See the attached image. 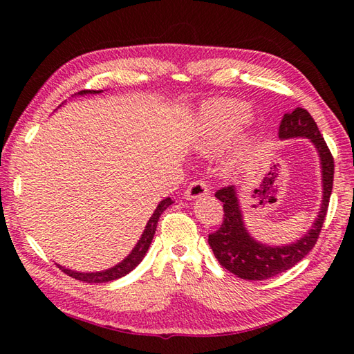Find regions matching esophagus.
<instances>
[{"mask_svg":"<svg viewBox=\"0 0 354 354\" xmlns=\"http://www.w3.org/2000/svg\"><path fill=\"white\" fill-rule=\"evenodd\" d=\"M209 189L208 185L205 184V181H202V179H198V181H193L189 189L185 190V198L187 199H198V198H202L205 196V194H208Z\"/></svg>","mask_w":354,"mask_h":354,"instance_id":"1","label":"esophagus"}]
</instances>
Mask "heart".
Instances as JSON below:
<instances>
[{"label":"heart","instance_id":"1","mask_svg":"<svg viewBox=\"0 0 354 354\" xmlns=\"http://www.w3.org/2000/svg\"><path fill=\"white\" fill-rule=\"evenodd\" d=\"M251 112L245 103L231 99L207 102L201 109L198 123V147L214 152L250 122Z\"/></svg>","mask_w":354,"mask_h":354}]
</instances>
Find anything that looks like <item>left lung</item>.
Instances as JSON below:
<instances>
[{
	"mask_svg": "<svg viewBox=\"0 0 354 354\" xmlns=\"http://www.w3.org/2000/svg\"><path fill=\"white\" fill-rule=\"evenodd\" d=\"M278 137L283 140L295 137L310 138L317 147L322 169V187H324L322 205L318 219L303 239L288 246L272 248L255 242L248 234L234 187L230 185L217 190L216 198L223 202V221L219 230L208 234V243L221 265L243 280H268L270 277L286 272L301 261L317 243L328 209L330 194L333 189L335 160L312 115L303 108L284 114L278 127Z\"/></svg>",
	"mask_w": 354,
	"mask_h": 354,
	"instance_id": "1",
	"label": "left lung"
}]
</instances>
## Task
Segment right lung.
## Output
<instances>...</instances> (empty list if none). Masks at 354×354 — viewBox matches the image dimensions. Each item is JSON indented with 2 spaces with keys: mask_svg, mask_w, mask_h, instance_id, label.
Masks as SVG:
<instances>
[{
  "mask_svg": "<svg viewBox=\"0 0 354 354\" xmlns=\"http://www.w3.org/2000/svg\"><path fill=\"white\" fill-rule=\"evenodd\" d=\"M95 93H100V91H93V89H86V91H80L79 94H95ZM171 204H173V201L170 198H165L160 202V205L156 207L155 213L149 219V222L146 225V230H145V232H142V236L138 240V243L135 245L132 252L127 255V257L122 263H118L117 266L103 270V272H93V274L74 272V270L65 269L62 266H59V268H61L66 275H70L73 278H76V280L85 281V283H108V281H112V280H117V278H120V277H124L126 274H129L135 266L140 265V261L146 255L150 243H152V239L155 236L156 225H158V221H160V216L164 213V209Z\"/></svg>",
  "mask_w": 354,
  "mask_h": 354,
  "instance_id": "1",
  "label": "right lung"
}]
</instances>
